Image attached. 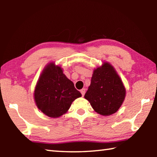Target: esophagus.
I'll return each instance as SVG.
<instances>
[{
  "label": "esophagus",
  "mask_w": 157,
  "mask_h": 157,
  "mask_svg": "<svg viewBox=\"0 0 157 157\" xmlns=\"http://www.w3.org/2000/svg\"><path fill=\"white\" fill-rule=\"evenodd\" d=\"M85 92H86V90H85V89H82L80 90V93L82 94V96H83V95H84Z\"/></svg>",
  "instance_id": "obj_1"
}]
</instances>
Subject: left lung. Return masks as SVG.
I'll return each mask as SVG.
<instances>
[{
  "mask_svg": "<svg viewBox=\"0 0 157 157\" xmlns=\"http://www.w3.org/2000/svg\"><path fill=\"white\" fill-rule=\"evenodd\" d=\"M125 93L123 82L116 71L109 63L105 62L94 70L91 85L84 98L97 113L110 116L121 107Z\"/></svg>",
  "mask_w": 157,
  "mask_h": 157,
  "instance_id": "8db88e82",
  "label": "left lung"
}]
</instances>
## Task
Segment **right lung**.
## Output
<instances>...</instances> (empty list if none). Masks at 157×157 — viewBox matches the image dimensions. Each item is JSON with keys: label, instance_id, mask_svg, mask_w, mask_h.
<instances>
[{"label": "right lung", "instance_id": "1", "mask_svg": "<svg viewBox=\"0 0 157 157\" xmlns=\"http://www.w3.org/2000/svg\"><path fill=\"white\" fill-rule=\"evenodd\" d=\"M81 96L73 82L63 73L62 68L53 63L45 68L34 90L37 107L51 118L66 113L73 101Z\"/></svg>", "mask_w": 157, "mask_h": 157}]
</instances>
